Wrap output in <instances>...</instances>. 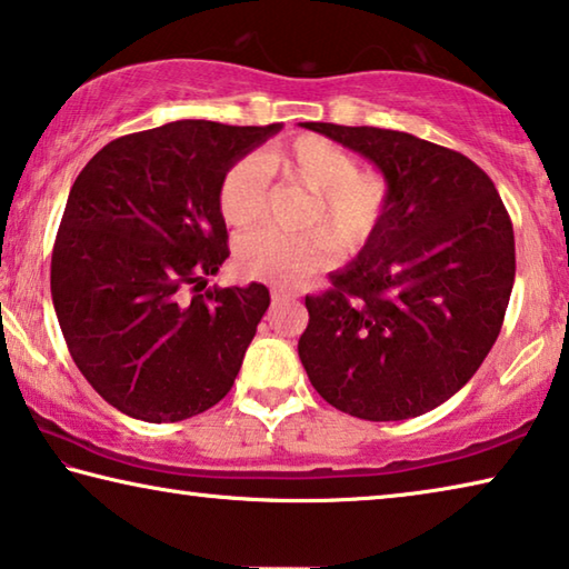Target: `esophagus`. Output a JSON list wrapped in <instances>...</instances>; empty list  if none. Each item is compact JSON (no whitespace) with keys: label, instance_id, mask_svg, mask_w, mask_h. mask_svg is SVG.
<instances>
[{"label":"esophagus","instance_id":"obj_1","mask_svg":"<svg viewBox=\"0 0 569 569\" xmlns=\"http://www.w3.org/2000/svg\"><path fill=\"white\" fill-rule=\"evenodd\" d=\"M296 293L293 291H286V288H273L271 291V298H273V303H281V301H291Z\"/></svg>","mask_w":569,"mask_h":569}]
</instances>
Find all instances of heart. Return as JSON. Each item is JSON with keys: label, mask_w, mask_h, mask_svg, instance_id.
I'll use <instances>...</instances> for the list:
<instances>
[{"label": "heart", "mask_w": 569, "mask_h": 569, "mask_svg": "<svg viewBox=\"0 0 569 569\" xmlns=\"http://www.w3.org/2000/svg\"><path fill=\"white\" fill-rule=\"evenodd\" d=\"M268 176L308 190L298 213L303 230H256L240 238L236 271L248 281L293 288L331 263L333 244L341 253H359L387 216L391 186L381 170L356 166L349 150L321 134H298L226 170L218 210L230 228H248L263 216Z\"/></svg>", "instance_id": "1"}]
</instances>
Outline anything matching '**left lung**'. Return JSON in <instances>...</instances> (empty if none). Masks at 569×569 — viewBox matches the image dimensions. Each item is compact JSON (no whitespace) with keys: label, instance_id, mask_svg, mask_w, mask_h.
<instances>
[{"label":"left lung","instance_id":"obj_1","mask_svg":"<svg viewBox=\"0 0 569 569\" xmlns=\"http://www.w3.org/2000/svg\"><path fill=\"white\" fill-rule=\"evenodd\" d=\"M389 178L387 216L331 288L306 296L298 356L343 413L401 421L465 387L515 283V230L495 182L457 150L381 128L301 122Z\"/></svg>","mask_w":569,"mask_h":569}]
</instances>
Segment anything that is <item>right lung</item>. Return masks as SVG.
Here are the masks:
<instances>
[{
  "label": "right lung",
  "instance_id": "right-lung-1",
  "mask_svg": "<svg viewBox=\"0 0 569 569\" xmlns=\"http://www.w3.org/2000/svg\"><path fill=\"white\" fill-rule=\"evenodd\" d=\"M281 128L168 122L108 142L77 176L52 303L77 369L128 417L182 421L233 387L271 293L198 291L230 256L220 178Z\"/></svg>",
  "mask_w": 569,
  "mask_h": 569
}]
</instances>
